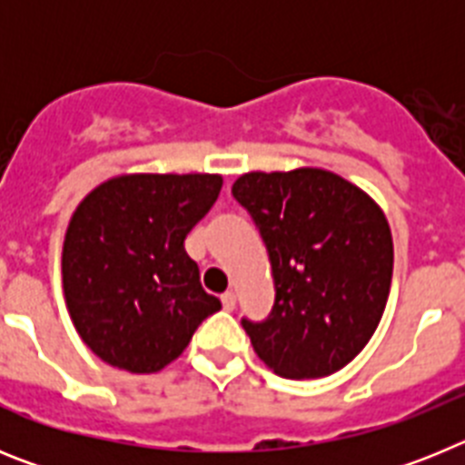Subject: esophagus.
I'll return each instance as SVG.
<instances>
[{
    "instance_id": "esophagus-1",
    "label": "esophagus",
    "mask_w": 465,
    "mask_h": 465,
    "mask_svg": "<svg viewBox=\"0 0 465 465\" xmlns=\"http://www.w3.org/2000/svg\"><path fill=\"white\" fill-rule=\"evenodd\" d=\"M221 302H223V307L228 312H232L235 310V302H237V298H235V293H232V291H225L223 295H221Z\"/></svg>"
}]
</instances>
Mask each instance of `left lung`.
<instances>
[{
	"mask_svg": "<svg viewBox=\"0 0 465 465\" xmlns=\"http://www.w3.org/2000/svg\"><path fill=\"white\" fill-rule=\"evenodd\" d=\"M268 246L274 307L242 319L258 359L289 380L342 371L371 342L393 274V240L368 193L319 167L249 172L232 183Z\"/></svg>",
	"mask_w": 465,
	"mask_h": 465,
	"instance_id": "1",
	"label": "left lung"
}]
</instances>
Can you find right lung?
<instances>
[{
    "instance_id": "right-lung-1",
    "label": "right lung",
    "mask_w": 465,
    "mask_h": 465,
    "mask_svg": "<svg viewBox=\"0 0 465 465\" xmlns=\"http://www.w3.org/2000/svg\"><path fill=\"white\" fill-rule=\"evenodd\" d=\"M221 186V174H123L72 213L64 300L81 340L104 363L137 375L163 371L221 310L183 249Z\"/></svg>"
}]
</instances>
